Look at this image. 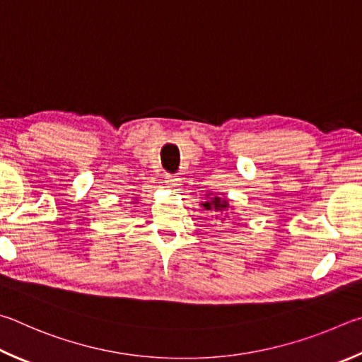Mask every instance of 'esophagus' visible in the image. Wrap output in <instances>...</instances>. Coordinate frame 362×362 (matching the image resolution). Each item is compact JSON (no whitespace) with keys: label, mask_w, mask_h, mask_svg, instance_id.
I'll return each instance as SVG.
<instances>
[{"label":"esophagus","mask_w":362,"mask_h":362,"mask_svg":"<svg viewBox=\"0 0 362 362\" xmlns=\"http://www.w3.org/2000/svg\"><path fill=\"white\" fill-rule=\"evenodd\" d=\"M165 182H167V187L176 189L181 186V177L177 175H167V177H165Z\"/></svg>","instance_id":"obj_1"}]
</instances>
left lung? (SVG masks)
Wrapping results in <instances>:
<instances>
[{
    "mask_svg": "<svg viewBox=\"0 0 362 362\" xmlns=\"http://www.w3.org/2000/svg\"><path fill=\"white\" fill-rule=\"evenodd\" d=\"M205 206V210H210V211H223L229 208V204H227V200H221L219 197H213L211 202H205V204H202Z\"/></svg>",
    "mask_w": 362,
    "mask_h": 362,
    "instance_id": "left-lung-1",
    "label": "left lung"
}]
</instances>
